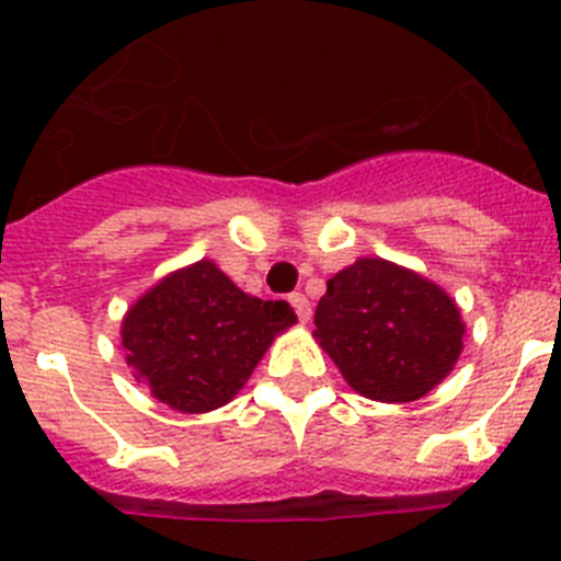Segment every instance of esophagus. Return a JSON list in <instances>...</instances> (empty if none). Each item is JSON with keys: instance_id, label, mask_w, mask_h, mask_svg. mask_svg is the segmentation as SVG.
Returning <instances> with one entry per match:
<instances>
[{"instance_id": "34e87169", "label": "esophagus", "mask_w": 561, "mask_h": 561, "mask_svg": "<svg viewBox=\"0 0 561 561\" xmlns=\"http://www.w3.org/2000/svg\"><path fill=\"white\" fill-rule=\"evenodd\" d=\"M289 304L295 306L297 320H300V323H309V320H311V304H309V297L300 295V291H295V295H289Z\"/></svg>"}]
</instances>
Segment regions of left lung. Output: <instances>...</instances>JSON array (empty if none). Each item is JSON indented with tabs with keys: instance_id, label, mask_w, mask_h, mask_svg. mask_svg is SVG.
Segmentation results:
<instances>
[{
	"instance_id": "obj_1",
	"label": "left lung",
	"mask_w": 561,
	"mask_h": 561,
	"mask_svg": "<svg viewBox=\"0 0 561 561\" xmlns=\"http://www.w3.org/2000/svg\"><path fill=\"white\" fill-rule=\"evenodd\" d=\"M314 336L356 393L427 396L463 351V320L447 291L381 257H359L329 280Z\"/></svg>"
}]
</instances>
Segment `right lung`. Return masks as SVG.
I'll list each match as a JSON object with an SVG mask.
<instances>
[{"label": "right lung", "instance_id": "1", "mask_svg": "<svg viewBox=\"0 0 561 561\" xmlns=\"http://www.w3.org/2000/svg\"><path fill=\"white\" fill-rule=\"evenodd\" d=\"M297 317L286 300H257L199 261L171 272L123 317L134 379L180 413H207L232 399L275 334Z\"/></svg>", "mask_w": 561, "mask_h": 561}]
</instances>
